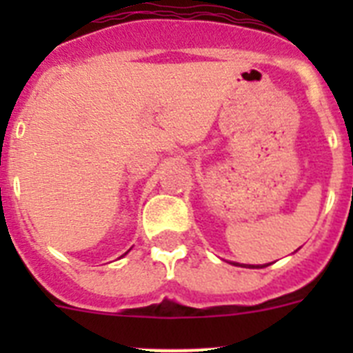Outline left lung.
Masks as SVG:
<instances>
[{"mask_svg":"<svg viewBox=\"0 0 353 353\" xmlns=\"http://www.w3.org/2000/svg\"><path fill=\"white\" fill-rule=\"evenodd\" d=\"M249 267H252V265H249ZM263 267H265V265H263Z\"/></svg>","mask_w":353,"mask_h":353,"instance_id":"left-lung-1","label":"left lung"}]
</instances>
